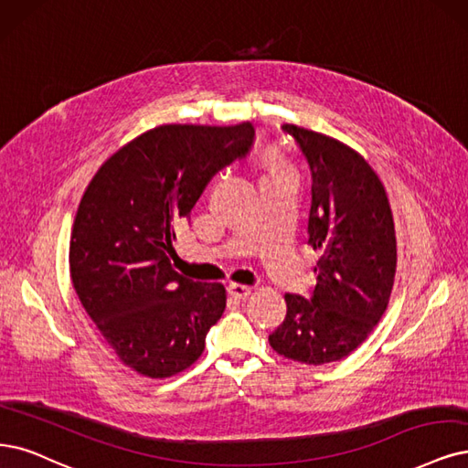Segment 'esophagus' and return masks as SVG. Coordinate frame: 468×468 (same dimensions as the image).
Wrapping results in <instances>:
<instances>
[{
  "instance_id": "1",
  "label": "esophagus",
  "mask_w": 468,
  "mask_h": 468,
  "mask_svg": "<svg viewBox=\"0 0 468 468\" xmlns=\"http://www.w3.org/2000/svg\"><path fill=\"white\" fill-rule=\"evenodd\" d=\"M228 292L235 299H247L250 295V287L243 285V283H229Z\"/></svg>"
}]
</instances>
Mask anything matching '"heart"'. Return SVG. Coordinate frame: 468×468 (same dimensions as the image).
Instances as JSON below:
<instances>
[{
	"mask_svg": "<svg viewBox=\"0 0 468 468\" xmlns=\"http://www.w3.org/2000/svg\"><path fill=\"white\" fill-rule=\"evenodd\" d=\"M280 165H283V162L280 158H275V155H271V158H270V167H280Z\"/></svg>",
	"mask_w": 468,
	"mask_h": 468,
	"instance_id": "b5f03b06",
	"label": "heart"
}]
</instances>
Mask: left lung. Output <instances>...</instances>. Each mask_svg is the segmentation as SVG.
I'll return each mask as SVG.
<instances>
[{
    "instance_id": "1",
    "label": "left lung",
    "mask_w": 468,
    "mask_h": 468,
    "mask_svg": "<svg viewBox=\"0 0 468 468\" xmlns=\"http://www.w3.org/2000/svg\"><path fill=\"white\" fill-rule=\"evenodd\" d=\"M313 176L308 245L322 256L313 297L285 295L287 316L268 341L303 365L353 353L386 313L397 268L386 188L362 155L332 136L283 125Z\"/></svg>"
}]
</instances>
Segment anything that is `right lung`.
Masks as SVG:
<instances>
[{"label": "right lung", "mask_w": 468, "mask_h": 468, "mask_svg": "<svg viewBox=\"0 0 468 468\" xmlns=\"http://www.w3.org/2000/svg\"><path fill=\"white\" fill-rule=\"evenodd\" d=\"M252 123L160 125L101 164L73 223L69 266L86 314L125 367L169 378L204 351L225 287L173 270L176 228L216 173L247 155Z\"/></svg>", "instance_id": "1"}]
</instances>
